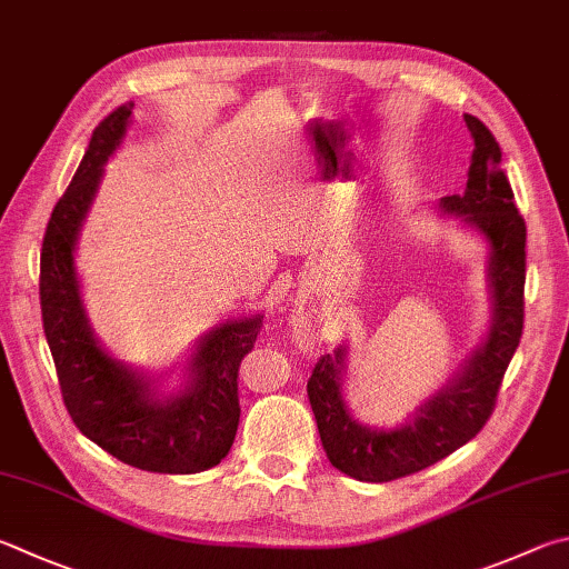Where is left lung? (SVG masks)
<instances>
[{
  "mask_svg": "<svg viewBox=\"0 0 569 569\" xmlns=\"http://www.w3.org/2000/svg\"><path fill=\"white\" fill-rule=\"evenodd\" d=\"M475 141L465 193L440 201L448 213L465 216L490 241L492 326L482 348L475 350L452 383L432 396L408 426L370 430L360 426L340 396L346 350L318 358L308 378V400L318 422L320 442L333 468L363 482H390L420 472L448 458L490 420L525 320V219L515 206L510 181L500 169L502 151L478 117L465 113Z\"/></svg>",
  "mask_w": 569,
  "mask_h": 569,
  "instance_id": "1",
  "label": "left lung"
}]
</instances>
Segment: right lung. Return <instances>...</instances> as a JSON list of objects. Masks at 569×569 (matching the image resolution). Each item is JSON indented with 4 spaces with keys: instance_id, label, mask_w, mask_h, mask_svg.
<instances>
[{
    "instance_id": "obj_1",
    "label": "right lung",
    "mask_w": 569,
    "mask_h": 569,
    "mask_svg": "<svg viewBox=\"0 0 569 569\" xmlns=\"http://www.w3.org/2000/svg\"><path fill=\"white\" fill-rule=\"evenodd\" d=\"M131 109L133 101L99 121L74 179L51 211L39 263L41 323L74 426L131 468L191 475L229 456L241 418L239 366L253 350L263 320H229L211 330L191 358V383L171 398L153 396L149 380L109 358L91 336L74 273V243Z\"/></svg>"
}]
</instances>
